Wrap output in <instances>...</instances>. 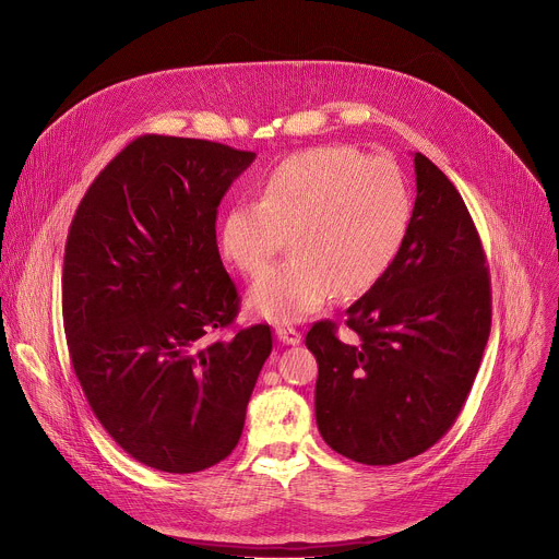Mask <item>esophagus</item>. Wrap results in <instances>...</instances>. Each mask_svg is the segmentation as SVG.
Listing matches in <instances>:
<instances>
[{
	"label": "esophagus",
	"mask_w": 559,
	"mask_h": 559,
	"mask_svg": "<svg viewBox=\"0 0 559 559\" xmlns=\"http://www.w3.org/2000/svg\"><path fill=\"white\" fill-rule=\"evenodd\" d=\"M275 334L282 344H288V346H297L301 342V334L290 325H277Z\"/></svg>",
	"instance_id": "1"
}]
</instances>
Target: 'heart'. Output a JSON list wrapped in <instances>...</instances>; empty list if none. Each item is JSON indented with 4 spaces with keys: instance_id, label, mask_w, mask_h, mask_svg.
<instances>
[{
    "instance_id": "b5f03b06",
    "label": "heart",
    "mask_w": 559,
    "mask_h": 559,
    "mask_svg": "<svg viewBox=\"0 0 559 559\" xmlns=\"http://www.w3.org/2000/svg\"><path fill=\"white\" fill-rule=\"evenodd\" d=\"M412 222V193L396 163L350 147H317L271 169L262 195L236 202L219 225V249L260 275L290 236L293 258L251 290L271 321H301L334 295L357 299L396 262Z\"/></svg>"
}]
</instances>
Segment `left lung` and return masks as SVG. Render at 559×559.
Returning <instances> with one entry per match:
<instances>
[{
    "instance_id": "8db88e82",
    "label": "left lung",
    "mask_w": 559,
    "mask_h": 559,
    "mask_svg": "<svg viewBox=\"0 0 559 559\" xmlns=\"http://www.w3.org/2000/svg\"><path fill=\"white\" fill-rule=\"evenodd\" d=\"M416 202L385 277L357 299L346 325L312 323L314 416L330 448L364 465H396L456 423L491 330V277L474 219L452 180L414 154Z\"/></svg>"
}]
</instances>
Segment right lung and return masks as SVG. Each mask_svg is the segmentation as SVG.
<instances>
[{
  "label": "right lung",
  "mask_w": 559,
  "mask_h": 559,
  "mask_svg": "<svg viewBox=\"0 0 559 559\" xmlns=\"http://www.w3.org/2000/svg\"><path fill=\"white\" fill-rule=\"evenodd\" d=\"M253 158L139 136L87 187L68 231L61 308L74 374L105 431L158 472H202L236 450L273 350L269 323L206 342L240 310L215 215Z\"/></svg>",
  "instance_id": "obj_1"
}]
</instances>
